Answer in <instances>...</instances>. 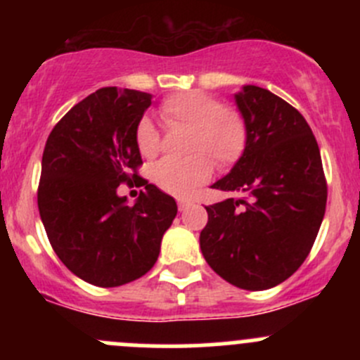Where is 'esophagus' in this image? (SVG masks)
Here are the masks:
<instances>
[{"label":"esophagus","mask_w":360,"mask_h":360,"mask_svg":"<svg viewBox=\"0 0 360 360\" xmlns=\"http://www.w3.org/2000/svg\"><path fill=\"white\" fill-rule=\"evenodd\" d=\"M190 200H186V198H179V200H177V207H179V210H184L186 209L188 205H190Z\"/></svg>","instance_id":"esophagus-1"}]
</instances>
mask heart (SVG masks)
Wrapping results in <instances>:
<instances>
[{
  "label": "heart",
  "mask_w": 360,
  "mask_h": 360,
  "mask_svg": "<svg viewBox=\"0 0 360 360\" xmlns=\"http://www.w3.org/2000/svg\"><path fill=\"white\" fill-rule=\"evenodd\" d=\"M160 116L167 127L190 129L188 151L184 160H163L153 169L158 188L176 197H186L212 174L214 160L224 169L237 163L248 146V123L233 108L221 104L212 94L188 90L174 94L160 104ZM136 144L144 158H155L160 151V132L150 118L137 123Z\"/></svg>",
  "instance_id": "b5f03b06"
}]
</instances>
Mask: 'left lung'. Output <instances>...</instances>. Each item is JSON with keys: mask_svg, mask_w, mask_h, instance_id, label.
I'll use <instances>...</instances> for the list:
<instances>
[{"mask_svg": "<svg viewBox=\"0 0 360 360\" xmlns=\"http://www.w3.org/2000/svg\"><path fill=\"white\" fill-rule=\"evenodd\" d=\"M235 104L248 123V146L212 188L245 197L205 207L200 249L224 281L263 291L307 259L324 219L328 184L317 141L296 108L256 85L242 86Z\"/></svg>", "mask_w": 360, "mask_h": 360, "instance_id": "8db88e82", "label": "left lung"}]
</instances>
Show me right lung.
Here are the masks:
<instances>
[{"label": "right lung", "instance_id": "obj_1", "mask_svg": "<svg viewBox=\"0 0 360 360\" xmlns=\"http://www.w3.org/2000/svg\"><path fill=\"white\" fill-rule=\"evenodd\" d=\"M151 94L104 86L72 106L46 139L38 209L53 250L76 277L118 288L153 268L177 205L144 181L134 205L118 197L143 163L137 123Z\"/></svg>", "mask_w": 360, "mask_h": 360}]
</instances>
